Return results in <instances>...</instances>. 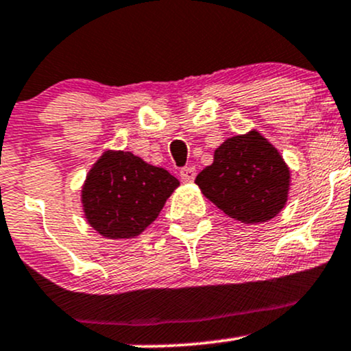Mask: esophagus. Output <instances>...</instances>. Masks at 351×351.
Wrapping results in <instances>:
<instances>
[{
    "label": "esophagus",
    "mask_w": 351,
    "mask_h": 351,
    "mask_svg": "<svg viewBox=\"0 0 351 351\" xmlns=\"http://www.w3.org/2000/svg\"><path fill=\"white\" fill-rule=\"evenodd\" d=\"M179 176L182 182H192V180L195 179V167H192V165H189V167H182L180 169Z\"/></svg>",
    "instance_id": "obj_1"
}]
</instances>
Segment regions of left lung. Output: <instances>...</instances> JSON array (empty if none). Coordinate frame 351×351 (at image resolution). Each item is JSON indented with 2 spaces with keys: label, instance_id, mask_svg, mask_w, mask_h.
Returning <instances> with one entry per match:
<instances>
[{
  "label": "left lung",
  "instance_id": "8db88e82",
  "mask_svg": "<svg viewBox=\"0 0 351 351\" xmlns=\"http://www.w3.org/2000/svg\"><path fill=\"white\" fill-rule=\"evenodd\" d=\"M195 184L229 217L259 224L280 214L288 201L289 169L276 147L251 130L222 142Z\"/></svg>",
  "mask_w": 351,
  "mask_h": 351
}]
</instances>
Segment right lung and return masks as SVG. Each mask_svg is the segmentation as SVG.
Wrapping results in <instances>:
<instances>
[{
	"label": "right lung",
	"mask_w": 351,
	"mask_h": 351,
	"mask_svg": "<svg viewBox=\"0 0 351 351\" xmlns=\"http://www.w3.org/2000/svg\"><path fill=\"white\" fill-rule=\"evenodd\" d=\"M179 180L123 150H107L82 189L88 224L108 239H130L157 219Z\"/></svg>",
	"instance_id": "add662e5"
}]
</instances>
